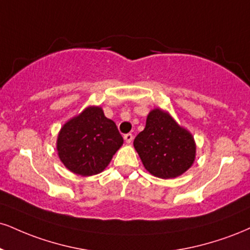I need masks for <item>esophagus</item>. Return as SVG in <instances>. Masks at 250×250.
<instances>
[{
    "instance_id": "esophagus-1",
    "label": "esophagus",
    "mask_w": 250,
    "mask_h": 250,
    "mask_svg": "<svg viewBox=\"0 0 250 250\" xmlns=\"http://www.w3.org/2000/svg\"><path fill=\"white\" fill-rule=\"evenodd\" d=\"M125 143H128V144H130L131 142H133V138H134V136L131 134H125Z\"/></svg>"
}]
</instances>
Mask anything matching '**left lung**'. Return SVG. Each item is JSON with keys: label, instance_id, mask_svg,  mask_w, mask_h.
Masks as SVG:
<instances>
[{"label": "left lung", "instance_id": "obj_1", "mask_svg": "<svg viewBox=\"0 0 250 250\" xmlns=\"http://www.w3.org/2000/svg\"><path fill=\"white\" fill-rule=\"evenodd\" d=\"M134 148L146 170L162 179L176 178L194 163V138L161 108L150 110L146 128L135 137Z\"/></svg>", "mask_w": 250, "mask_h": 250}]
</instances>
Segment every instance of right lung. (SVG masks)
Masks as SVG:
<instances>
[{
    "label": "right lung",
    "instance_id": "add662e5",
    "mask_svg": "<svg viewBox=\"0 0 250 250\" xmlns=\"http://www.w3.org/2000/svg\"><path fill=\"white\" fill-rule=\"evenodd\" d=\"M122 144L115 122L104 116L101 107L89 106L62 125L57 151L66 169L88 177L106 169Z\"/></svg>",
    "mask_w": 250,
    "mask_h": 250
}]
</instances>
